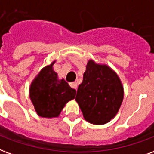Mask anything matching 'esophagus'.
I'll use <instances>...</instances> for the list:
<instances>
[{
    "mask_svg": "<svg viewBox=\"0 0 154 154\" xmlns=\"http://www.w3.org/2000/svg\"><path fill=\"white\" fill-rule=\"evenodd\" d=\"M69 85H70V87H71L72 88H74V89H77V83H76V82L70 83Z\"/></svg>",
    "mask_w": 154,
    "mask_h": 154,
    "instance_id": "obj_1",
    "label": "esophagus"
}]
</instances>
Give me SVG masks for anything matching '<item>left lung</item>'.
Instances as JSON below:
<instances>
[{"instance_id": "obj_1", "label": "left lung", "mask_w": 154, "mask_h": 154, "mask_svg": "<svg viewBox=\"0 0 154 154\" xmlns=\"http://www.w3.org/2000/svg\"><path fill=\"white\" fill-rule=\"evenodd\" d=\"M123 98L117 74L106 65L88 60L75 97L84 118L91 124H106L117 114Z\"/></svg>"}]
</instances>
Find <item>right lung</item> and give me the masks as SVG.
<instances>
[{"label":"right lung","instance_id":"obj_1","mask_svg":"<svg viewBox=\"0 0 154 154\" xmlns=\"http://www.w3.org/2000/svg\"><path fill=\"white\" fill-rule=\"evenodd\" d=\"M56 60L41 69L31 83L29 97L37 114L45 118L58 117L64 106L75 98L76 90L53 69Z\"/></svg>","mask_w":154,"mask_h":154}]
</instances>
